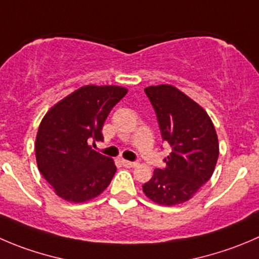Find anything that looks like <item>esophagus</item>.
I'll list each match as a JSON object with an SVG mask.
<instances>
[{
    "label": "esophagus",
    "instance_id": "esophagus-1",
    "mask_svg": "<svg viewBox=\"0 0 259 259\" xmlns=\"http://www.w3.org/2000/svg\"><path fill=\"white\" fill-rule=\"evenodd\" d=\"M121 163L125 165V167H135L138 164L137 162H130V160L126 159H121Z\"/></svg>",
    "mask_w": 259,
    "mask_h": 259
}]
</instances>
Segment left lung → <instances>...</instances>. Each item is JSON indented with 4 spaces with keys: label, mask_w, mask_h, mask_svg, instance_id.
I'll list each match as a JSON object with an SVG mask.
<instances>
[{
    "label": "left lung",
    "mask_w": 259,
    "mask_h": 259,
    "mask_svg": "<svg viewBox=\"0 0 259 259\" xmlns=\"http://www.w3.org/2000/svg\"><path fill=\"white\" fill-rule=\"evenodd\" d=\"M159 124L163 142L170 145L165 168L154 169L143 185L152 201L172 206L186 202L210 180L219 157V143L207 112L169 84L144 90Z\"/></svg>",
    "instance_id": "obj_1"
}]
</instances>
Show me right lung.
I'll list each match as a JSON object with an SVG mask.
<instances>
[{
    "label": "right lung",
    "instance_id": "1",
    "mask_svg": "<svg viewBox=\"0 0 259 259\" xmlns=\"http://www.w3.org/2000/svg\"><path fill=\"white\" fill-rule=\"evenodd\" d=\"M126 94L119 86L81 87L41 120L35 142L37 168L59 197L84 202L110 185L116 165L90 144L102 142L105 120Z\"/></svg>",
    "mask_w": 259,
    "mask_h": 259
}]
</instances>
